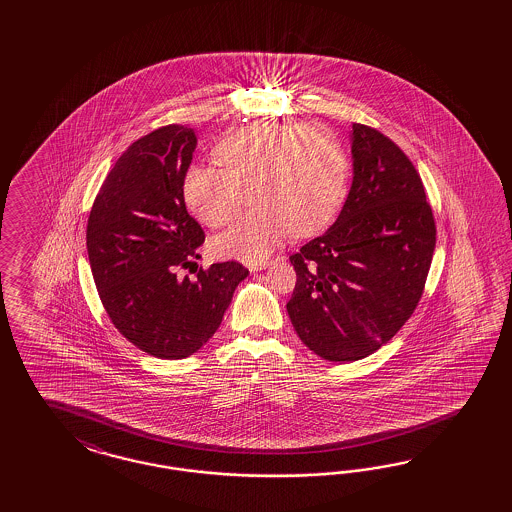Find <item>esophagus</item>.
Returning a JSON list of instances; mask_svg holds the SVG:
<instances>
[{"label": "esophagus", "instance_id": "esophagus-1", "mask_svg": "<svg viewBox=\"0 0 512 512\" xmlns=\"http://www.w3.org/2000/svg\"><path fill=\"white\" fill-rule=\"evenodd\" d=\"M266 266H270L268 261H264V263L249 264V270H251V272H255V270H264Z\"/></svg>", "mask_w": 512, "mask_h": 512}]
</instances>
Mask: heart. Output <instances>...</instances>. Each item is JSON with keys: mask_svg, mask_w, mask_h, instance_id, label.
Here are the masks:
<instances>
[{"mask_svg": "<svg viewBox=\"0 0 512 512\" xmlns=\"http://www.w3.org/2000/svg\"><path fill=\"white\" fill-rule=\"evenodd\" d=\"M223 167L193 165L184 178L187 206L208 227L233 223L244 189L261 206L214 242L219 257L257 263L295 231L317 233L340 208L347 159L336 137L319 125L257 124L223 140Z\"/></svg>", "mask_w": 512, "mask_h": 512, "instance_id": "obj_1", "label": "heart"}]
</instances>
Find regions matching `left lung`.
<instances>
[{
  "mask_svg": "<svg viewBox=\"0 0 512 512\" xmlns=\"http://www.w3.org/2000/svg\"><path fill=\"white\" fill-rule=\"evenodd\" d=\"M353 184L336 223L291 255L287 311L298 338L330 362H353L392 340L419 306L435 221L419 172L368 125L351 131Z\"/></svg>",
  "mask_w": 512,
  "mask_h": 512,
  "instance_id": "1",
  "label": "left lung"
}]
</instances>
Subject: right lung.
Wrapping results in <instances>:
<instances>
[{
	"instance_id": "obj_1",
	"label": "right lung",
	"mask_w": 512,
	"mask_h": 512,
	"mask_svg": "<svg viewBox=\"0 0 512 512\" xmlns=\"http://www.w3.org/2000/svg\"><path fill=\"white\" fill-rule=\"evenodd\" d=\"M197 146L186 125L135 140L110 169L88 217L93 281L112 325L140 351L176 360L214 336L249 270L236 261L178 270L199 259L204 233L187 214L184 178Z\"/></svg>"
}]
</instances>
